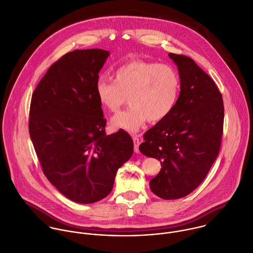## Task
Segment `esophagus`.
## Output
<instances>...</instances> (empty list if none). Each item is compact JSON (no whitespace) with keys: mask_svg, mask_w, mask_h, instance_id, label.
<instances>
[{"mask_svg":"<svg viewBox=\"0 0 253 253\" xmlns=\"http://www.w3.org/2000/svg\"><path fill=\"white\" fill-rule=\"evenodd\" d=\"M133 141H134V151L135 153H139V145H140V139L137 136H133Z\"/></svg>","mask_w":253,"mask_h":253,"instance_id":"1","label":"esophagus"}]
</instances>
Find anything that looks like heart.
Returning a JSON list of instances; mask_svg holds the SVG:
<instances>
[{
    "label": "heart",
    "mask_w": 253,
    "mask_h": 253,
    "mask_svg": "<svg viewBox=\"0 0 253 253\" xmlns=\"http://www.w3.org/2000/svg\"><path fill=\"white\" fill-rule=\"evenodd\" d=\"M180 84L179 74L173 66L134 59L116 70L114 82L100 78L95 84V95L100 105L111 113L117 112L128 97L131 106L116 114L111 125L135 132L147 120L158 123L172 112Z\"/></svg>",
    "instance_id": "heart-1"
}]
</instances>
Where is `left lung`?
Returning <instances> with one entry per match:
<instances>
[{
    "instance_id": "left-lung-1",
    "label": "left lung",
    "mask_w": 253,
    "mask_h": 253,
    "mask_svg": "<svg viewBox=\"0 0 253 253\" xmlns=\"http://www.w3.org/2000/svg\"><path fill=\"white\" fill-rule=\"evenodd\" d=\"M169 56L177 65L180 93L172 112L144 134L142 154L161 161L151 190L167 200L184 197L208 174L221 149L224 102L213 79L193 59Z\"/></svg>"
}]
</instances>
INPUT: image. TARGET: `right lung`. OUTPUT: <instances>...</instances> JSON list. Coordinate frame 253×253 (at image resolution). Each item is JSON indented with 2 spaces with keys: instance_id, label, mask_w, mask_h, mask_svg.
Here are the masks:
<instances>
[{
  "instance_id": "add662e5",
  "label": "right lung",
  "mask_w": 253,
  "mask_h": 253,
  "mask_svg": "<svg viewBox=\"0 0 253 253\" xmlns=\"http://www.w3.org/2000/svg\"><path fill=\"white\" fill-rule=\"evenodd\" d=\"M108 56L102 49L66 53L47 70L30 101L29 135L42 171L63 195L81 204L106 197L134 151L123 129L105 133L95 84Z\"/></svg>"
}]
</instances>
